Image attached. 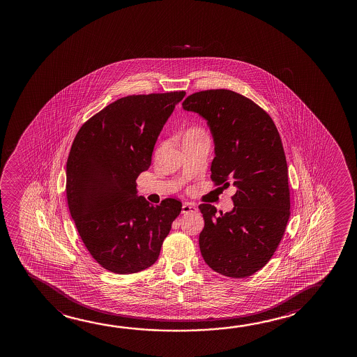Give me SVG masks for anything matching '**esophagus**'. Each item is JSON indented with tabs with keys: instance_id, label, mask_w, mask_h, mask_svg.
<instances>
[{
	"instance_id": "1",
	"label": "esophagus",
	"mask_w": 357,
	"mask_h": 357,
	"mask_svg": "<svg viewBox=\"0 0 357 357\" xmlns=\"http://www.w3.org/2000/svg\"><path fill=\"white\" fill-rule=\"evenodd\" d=\"M196 211H197L196 206L192 205V204H189V202L183 204V207H181V213H184V215H188V213H194Z\"/></svg>"
}]
</instances>
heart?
I'll return each mask as SVG.
<instances>
[{
    "label": "heart",
    "mask_w": 357,
    "mask_h": 357,
    "mask_svg": "<svg viewBox=\"0 0 357 357\" xmlns=\"http://www.w3.org/2000/svg\"><path fill=\"white\" fill-rule=\"evenodd\" d=\"M201 134H204V132H201L200 129L189 128L185 132V139H189V137H197V135H201Z\"/></svg>",
    "instance_id": "obj_1"
}]
</instances>
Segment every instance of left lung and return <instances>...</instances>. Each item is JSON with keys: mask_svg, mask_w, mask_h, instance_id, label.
<instances>
[{"mask_svg": "<svg viewBox=\"0 0 357 357\" xmlns=\"http://www.w3.org/2000/svg\"><path fill=\"white\" fill-rule=\"evenodd\" d=\"M183 108L199 113L210 127L215 185L236 188L230 212L218 215L215 206H199L205 220L201 255L217 273L250 277L273 256L290 217L288 166L278 129L259 105L227 89L192 93Z\"/></svg>", "mask_w": 357, "mask_h": 357, "instance_id": "1", "label": "left lung"}]
</instances>
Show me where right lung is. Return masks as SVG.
<instances>
[{
    "label": "right lung",
    "instance_id": "right-lung-1",
    "mask_svg": "<svg viewBox=\"0 0 357 357\" xmlns=\"http://www.w3.org/2000/svg\"><path fill=\"white\" fill-rule=\"evenodd\" d=\"M185 91L130 95L84 123L67 160L70 215L93 259L117 274L137 273L156 262L181 211L176 199L150 205L137 179L151 166L162 128Z\"/></svg>",
    "mask_w": 357,
    "mask_h": 357
}]
</instances>
